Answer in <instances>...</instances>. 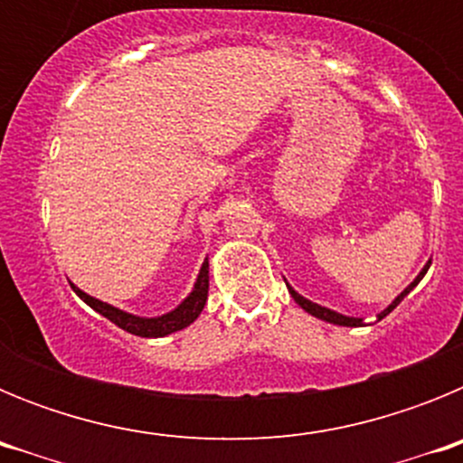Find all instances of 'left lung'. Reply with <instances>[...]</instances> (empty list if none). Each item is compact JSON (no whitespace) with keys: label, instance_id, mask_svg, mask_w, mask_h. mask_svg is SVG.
Masks as SVG:
<instances>
[{"label":"left lung","instance_id":"obj_1","mask_svg":"<svg viewBox=\"0 0 463 463\" xmlns=\"http://www.w3.org/2000/svg\"><path fill=\"white\" fill-rule=\"evenodd\" d=\"M429 264H431V261H427V264H424V269H422V271H420V273H417V278H415V280H412L411 285H408V288L403 289V292H401L399 297H396L394 301H392V304L387 306V308L383 310V313H378V315H375V320H383L384 315H390L392 310H394L396 306H399L401 301H403V297H408V294L412 292V288H417V282L422 280V278H424V273L429 271ZM288 289H289V294H292V298H294V301H297V304L301 306V308H304L306 313L315 315V317H317V320L331 322V325H338V326H364V320H362V317H350V315L336 313V310L325 308V306H320V304H313V301H308V298H306V297H301V294H298L297 289H292V288H289V285H288Z\"/></svg>","mask_w":463,"mask_h":463}]
</instances>
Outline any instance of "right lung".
<instances>
[{
    "mask_svg": "<svg viewBox=\"0 0 463 463\" xmlns=\"http://www.w3.org/2000/svg\"><path fill=\"white\" fill-rule=\"evenodd\" d=\"M71 288L73 292L79 294L85 304L90 306V308H94L99 315H104L106 320H110L113 325L120 326V329L129 331V334L141 338H162L174 334V331L185 329V326H190L192 322L202 315L208 298V257L203 260L202 269H199V276H196L192 292L187 294V297L183 298L181 304L175 306L174 310H169V313L165 315H157V317H141V315L127 313V310H120L116 308V306L106 304V301L90 297V294H85L83 289L76 288L73 282H71Z\"/></svg>",
    "mask_w": 463,
    "mask_h": 463,
    "instance_id": "add662e5",
    "label": "right lung"
}]
</instances>
